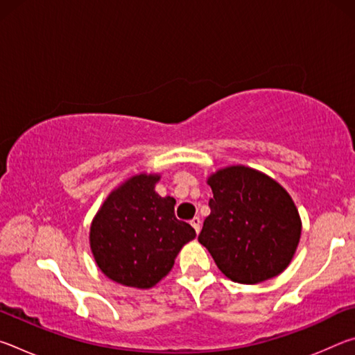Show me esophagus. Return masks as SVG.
<instances>
[{"label":"esophagus","instance_id":"esophagus-1","mask_svg":"<svg viewBox=\"0 0 355 355\" xmlns=\"http://www.w3.org/2000/svg\"><path fill=\"white\" fill-rule=\"evenodd\" d=\"M191 225H192V227H194V230H196V233H199V232H200V225H202V220H200V218H199V216H196V218L191 220Z\"/></svg>","mask_w":355,"mask_h":355}]
</instances>
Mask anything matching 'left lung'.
Returning <instances> with one entry per match:
<instances>
[{"instance_id": "8db88e82", "label": "left lung", "mask_w": 355, "mask_h": 355, "mask_svg": "<svg viewBox=\"0 0 355 355\" xmlns=\"http://www.w3.org/2000/svg\"><path fill=\"white\" fill-rule=\"evenodd\" d=\"M211 213L199 243L218 268L238 284H260L290 264L300 238L294 202L264 173L233 166L208 178Z\"/></svg>"}]
</instances>
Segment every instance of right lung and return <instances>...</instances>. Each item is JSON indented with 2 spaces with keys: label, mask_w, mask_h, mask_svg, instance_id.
<instances>
[{
  "label": "right lung",
  "mask_w": 355,
  "mask_h": 355,
  "mask_svg": "<svg viewBox=\"0 0 355 355\" xmlns=\"http://www.w3.org/2000/svg\"><path fill=\"white\" fill-rule=\"evenodd\" d=\"M158 175H136L107 197L91 227L98 268L117 284L152 288L173 266L183 245L196 238L175 218V199L155 192Z\"/></svg>",
  "instance_id": "add662e5"
}]
</instances>
